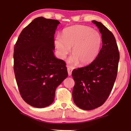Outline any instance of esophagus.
I'll return each mask as SVG.
<instances>
[{"label":"esophagus","mask_w":131,"mask_h":131,"mask_svg":"<svg viewBox=\"0 0 131 131\" xmlns=\"http://www.w3.org/2000/svg\"><path fill=\"white\" fill-rule=\"evenodd\" d=\"M72 70H73V68L72 67H70V66H68V72L69 76H70V75L72 74Z\"/></svg>","instance_id":"34e87169"}]
</instances>
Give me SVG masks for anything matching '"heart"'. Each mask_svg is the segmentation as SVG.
<instances>
[{"label": "heart", "mask_w": 131, "mask_h": 131, "mask_svg": "<svg viewBox=\"0 0 131 131\" xmlns=\"http://www.w3.org/2000/svg\"><path fill=\"white\" fill-rule=\"evenodd\" d=\"M55 46L61 58H64L72 47L69 62L87 65L96 58L100 52L102 39L101 34L88 26L74 25L64 29L62 37L58 36Z\"/></svg>", "instance_id": "heart-1"}]
</instances>
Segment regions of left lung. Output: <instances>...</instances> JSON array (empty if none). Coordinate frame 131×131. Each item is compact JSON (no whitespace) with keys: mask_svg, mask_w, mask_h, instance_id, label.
Instances as JSON below:
<instances>
[{"mask_svg":"<svg viewBox=\"0 0 131 131\" xmlns=\"http://www.w3.org/2000/svg\"><path fill=\"white\" fill-rule=\"evenodd\" d=\"M92 23L102 34V47L91 63L72 71L73 99L77 106L85 110L100 107L107 100L116 81L119 59L113 34L100 22Z\"/></svg>","mask_w":131,"mask_h":131,"instance_id":"1","label":"left lung"}]
</instances>
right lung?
Masks as SVG:
<instances>
[{
    "instance_id": "1",
    "label": "right lung",
    "mask_w": 131,
    "mask_h": 131,
    "mask_svg": "<svg viewBox=\"0 0 131 131\" xmlns=\"http://www.w3.org/2000/svg\"><path fill=\"white\" fill-rule=\"evenodd\" d=\"M58 20L40 17L22 30L14 50V71L21 97L43 108L54 100L55 92L68 77L65 62L54 54Z\"/></svg>"
}]
</instances>
